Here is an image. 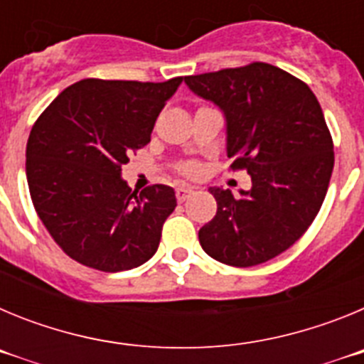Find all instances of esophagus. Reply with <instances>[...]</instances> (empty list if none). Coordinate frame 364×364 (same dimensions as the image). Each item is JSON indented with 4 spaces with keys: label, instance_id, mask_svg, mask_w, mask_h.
<instances>
[{
    "label": "esophagus",
    "instance_id": "obj_1",
    "mask_svg": "<svg viewBox=\"0 0 364 364\" xmlns=\"http://www.w3.org/2000/svg\"><path fill=\"white\" fill-rule=\"evenodd\" d=\"M193 195V189L191 188H186V186H180L176 188V200L178 202H186L189 197Z\"/></svg>",
    "mask_w": 364,
    "mask_h": 364
}]
</instances>
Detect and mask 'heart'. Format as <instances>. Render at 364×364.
Instances as JSON below:
<instances>
[{
    "label": "heart",
    "mask_w": 364,
    "mask_h": 364,
    "mask_svg": "<svg viewBox=\"0 0 364 364\" xmlns=\"http://www.w3.org/2000/svg\"><path fill=\"white\" fill-rule=\"evenodd\" d=\"M200 171V166H198L195 160H188V162H182L178 166V173H182L184 176H193Z\"/></svg>",
    "instance_id": "obj_1"
}]
</instances>
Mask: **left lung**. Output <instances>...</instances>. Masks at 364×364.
<instances>
[{
	"label": "left lung",
	"instance_id": "1",
	"mask_svg": "<svg viewBox=\"0 0 364 364\" xmlns=\"http://www.w3.org/2000/svg\"><path fill=\"white\" fill-rule=\"evenodd\" d=\"M184 82L224 111L230 167L252 176L237 197L210 189L217 215L198 231L202 250L228 266L262 264L301 239L326 197L333 142L323 109L302 80L262 62Z\"/></svg>",
	"mask_w": 364,
	"mask_h": 364
}]
</instances>
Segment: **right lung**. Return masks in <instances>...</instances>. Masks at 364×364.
<instances>
[{
	"label": "right lung",
	"mask_w": 364,
	"mask_h": 364,
	"mask_svg": "<svg viewBox=\"0 0 364 364\" xmlns=\"http://www.w3.org/2000/svg\"><path fill=\"white\" fill-rule=\"evenodd\" d=\"M182 76L167 82L87 78L40 114L27 142L32 204L54 242L76 262L124 272L156 253L175 191L131 189L122 166L151 142V131Z\"/></svg>",
	"instance_id": "add662e5"
}]
</instances>
